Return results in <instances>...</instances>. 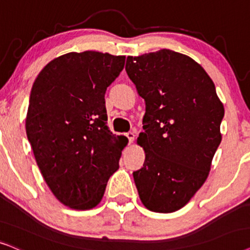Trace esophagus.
Wrapping results in <instances>:
<instances>
[{
  "mask_svg": "<svg viewBox=\"0 0 250 250\" xmlns=\"http://www.w3.org/2000/svg\"><path fill=\"white\" fill-rule=\"evenodd\" d=\"M125 136H127V138L129 139V142H130V143H132V142H134L135 141V134H134V132H127V134H125Z\"/></svg>",
  "mask_w": 250,
  "mask_h": 250,
  "instance_id": "34e87169",
  "label": "esophagus"
}]
</instances>
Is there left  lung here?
Wrapping results in <instances>:
<instances>
[{
  "instance_id": "left-lung-1",
  "label": "left lung",
  "mask_w": 250,
  "mask_h": 250,
  "mask_svg": "<svg viewBox=\"0 0 250 250\" xmlns=\"http://www.w3.org/2000/svg\"><path fill=\"white\" fill-rule=\"evenodd\" d=\"M129 79L145 101L143 168L132 172L148 210L174 212L204 185L221 144L224 106L207 72L188 56L162 49L132 57Z\"/></svg>"
}]
</instances>
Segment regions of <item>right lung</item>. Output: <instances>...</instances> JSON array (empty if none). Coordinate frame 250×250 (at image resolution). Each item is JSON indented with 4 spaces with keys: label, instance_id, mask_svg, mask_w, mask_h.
<instances>
[{
    "label": "right lung",
    "instance_id": "right-lung-1",
    "mask_svg": "<svg viewBox=\"0 0 250 250\" xmlns=\"http://www.w3.org/2000/svg\"><path fill=\"white\" fill-rule=\"evenodd\" d=\"M125 56L68 52L55 58L33 83L26 134L46 185L76 210L102 201L127 145L107 127L105 92Z\"/></svg>",
    "mask_w": 250,
    "mask_h": 250
}]
</instances>
